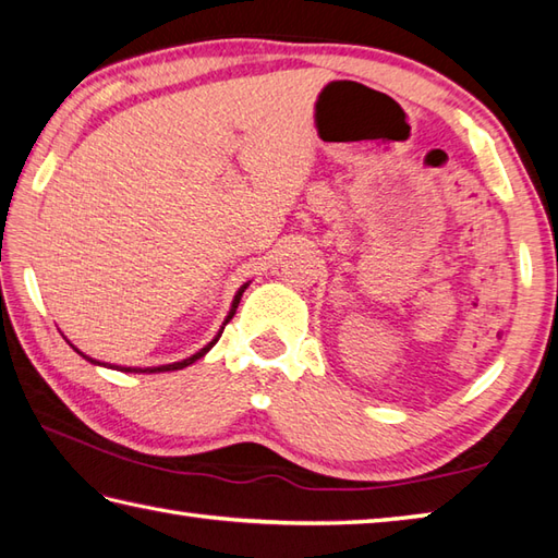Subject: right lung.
<instances>
[{
  "label": "right lung",
  "mask_w": 558,
  "mask_h": 558,
  "mask_svg": "<svg viewBox=\"0 0 558 558\" xmlns=\"http://www.w3.org/2000/svg\"><path fill=\"white\" fill-rule=\"evenodd\" d=\"M248 288V282H246V286H242V288H239L236 290V294H234V302H232V310H229V314H227V319H225V324H222V329H225V326L229 324V319H232V316H234V312H236V307H239V300H242V294H244V290ZM222 329H220V333H217L215 338H213V341L210 343H207L205 348H201V351L198 353H195V355H191V357H185V360H181V363H171V365H159V367H145V369H140V367H116V369H120V373H171V369H183V367H189V365H193L195 363V360H201L207 351H210V348L217 343V338H220L222 336ZM74 351H76V348H74ZM76 353H80V351H76ZM84 360H89V363H94V365H101V363H98V360H94V357H89V355H84V353H80ZM108 367H113V365H108Z\"/></svg>",
  "instance_id": "add662e5"
}]
</instances>
